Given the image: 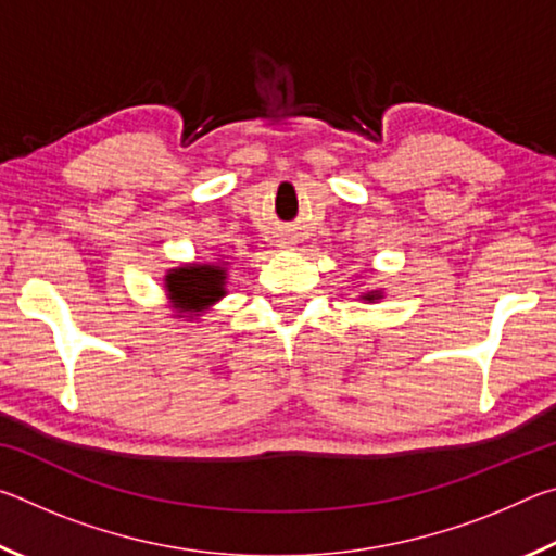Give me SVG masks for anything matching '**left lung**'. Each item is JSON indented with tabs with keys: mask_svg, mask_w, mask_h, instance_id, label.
Masks as SVG:
<instances>
[{
	"mask_svg": "<svg viewBox=\"0 0 556 556\" xmlns=\"http://www.w3.org/2000/svg\"><path fill=\"white\" fill-rule=\"evenodd\" d=\"M365 299H378V294H368Z\"/></svg>",
	"mask_w": 556,
	"mask_h": 556,
	"instance_id": "left-lung-1",
	"label": "left lung"
}]
</instances>
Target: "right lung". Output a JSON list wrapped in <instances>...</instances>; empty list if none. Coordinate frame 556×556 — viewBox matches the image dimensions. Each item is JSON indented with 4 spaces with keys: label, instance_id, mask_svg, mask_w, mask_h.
I'll use <instances>...</instances> for the list:
<instances>
[{
    "label": "right lung",
    "instance_id": "1",
    "mask_svg": "<svg viewBox=\"0 0 556 556\" xmlns=\"http://www.w3.org/2000/svg\"><path fill=\"white\" fill-rule=\"evenodd\" d=\"M166 287L178 312H203L213 301L225 296V269L213 265L172 269Z\"/></svg>",
    "mask_w": 556,
    "mask_h": 556
}]
</instances>
